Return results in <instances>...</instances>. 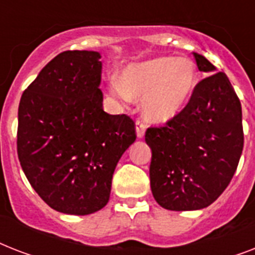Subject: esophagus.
<instances>
[{"label":"esophagus","instance_id":"obj_1","mask_svg":"<svg viewBox=\"0 0 255 255\" xmlns=\"http://www.w3.org/2000/svg\"><path fill=\"white\" fill-rule=\"evenodd\" d=\"M145 123H144L143 119L137 118L136 119V133H137V137H143L144 133H145Z\"/></svg>","mask_w":255,"mask_h":255}]
</instances>
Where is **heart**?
<instances>
[{"label":"heart","instance_id":"1","mask_svg":"<svg viewBox=\"0 0 255 255\" xmlns=\"http://www.w3.org/2000/svg\"><path fill=\"white\" fill-rule=\"evenodd\" d=\"M197 85V71L188 58L159 57L128 66L122 81L112 78L110 92L120 100L143 99L145 119L164 123L178 115Z\"/></svg>","mask_w":255,"mask_h":255}]
</instances>
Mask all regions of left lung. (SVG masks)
<instances>
[{"label": "left lung", "instance_id": "left-lung-1", "mask_svg": "<svg viewBox=\"0 0 255 255\" xmlns=\"http://www.w3.org/2000/svg\"><path fill=\"white\" fill-rule=\"evenodd\" d=\"M204 73L216 71L193 53ZM152 149L153 197L168 210H197L217 200L233 178L244 148L241 102L225 73H213L194 87L173 119L145 131Z\"/></svg>", "mask_w": 255, "mask_h": 255}]
</instances>
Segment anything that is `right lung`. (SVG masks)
<instances>
[{"label": "right lung", "instance_id": "1", "mask_svg": "<svg viewBox=\"0 0 255 255\" xmlns=\"http://www.w3.org/2000/svg\"><path fill=\"white\" fill-rule=\"evenodd\" d=\"M100 54H58L22 94L17 153L38 196L61 213L107 205L112 174L136 140L135 122L103 111Z\"/></svg>", "mask_w": 255, "mask_h": 255}]
</instances>
